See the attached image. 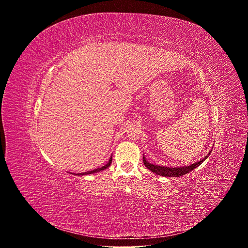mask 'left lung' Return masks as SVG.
Listing matches in <instances>:
<instances>
[{"mask_svg":"<svg viewBox=\"0 0 248 248\" xmlns=\"http://www.w3.org/2000/svg\"><path fill=\"white\" fill-rule=\"evenodd\" d=\"M212 150L209 151V153L200 161L195 162L193 164H190L189 166H181V167H167V166H159V165H154L149 163L145 156L143 155V163L145 165V167L150 170L151 171H153L156 174L159 175H163V176H170V178H178V176H182L184 174H186L187 172L191 171L192 170H194L195 168H197L199 165H201L210 155Z\"/></svg>","mask_w":248,"mask_h":248,"instance_id":"1","label":"left lung"}]
</instances>
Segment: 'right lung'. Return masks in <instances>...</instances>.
<instances>
[{
    "label": "right lung",
    "mask_w": 248,
    "mask_h": 248,
    "mask_svg": "<svg viewBox=\"0 0 248 248\" xmlns=\"http://www.w3.org/2000/svg\"><path fill=\"white\" fill-rule=\"evenodd\" d=\"M113 156V155H112ZM112 156L110 157V159H109V162L106 164V165H104L103 167H101V168H98V169H95V170H88V171H85V172H78V173H76V172H69V173H73V174H78V175H85V174H92V173H95V172H98V171H102V170H106V169H108L110 166H111V164H112Z\"/></svg>",
    "instance_id": "1"
}]
</instances>
